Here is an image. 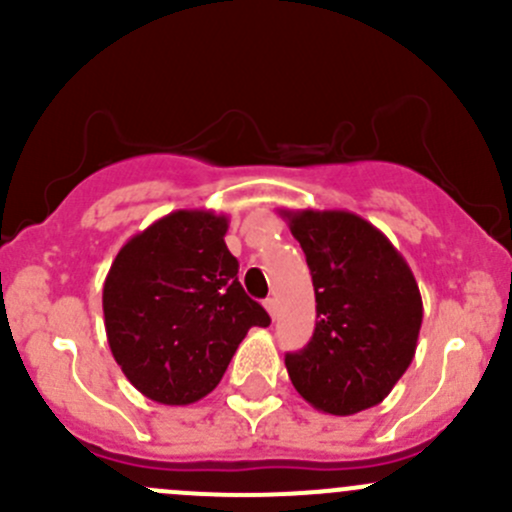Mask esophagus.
Segmentation results:
<instances>
[{
	"instance_id": "1",
	"label": "esophagus",
	"mask_w": 512,
	"mask_h": 512,
	"mask_svg": "<svg viewBox=\"0 0 512 512\" xmlns=\"http://www.w3.org/2000/svg\"><path fill=\"white\" fill-rule=\"evenodd\" d=\"M265 309H267V312H270V317L275 319V317H277V299L267 297V299H265Z\"/></svg>"
}]
</instances>
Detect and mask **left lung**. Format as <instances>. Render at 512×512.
<instances>
[{
	"instance_id": "left-lung-1",
	"label": "left lung",
	"mask_w": 512,
	"mask_h": 512,
	"mask_svg": "<svg viewBox=\"0 0 512 512\" xmlns=\"http://www.w3.org/2000/svg\"><path fill=\"white\" fill-rule=\"evenodd\" d=\"M312 272L317 324L285 356L309 406L352 416L381 404L414 361L423 319L414 272L389 237L347 210H282Z\"/></svg>"
}]
</instances>
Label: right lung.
Here are the masks:
<instances>
[{"instance_id":"1","label":"right lung","mask_w":512,"mask_h":512,"mask_svg":"<svg viewBox=\"0 0 512 512\" xmlns=\"http://www.w3.org/2000/svg\"><path fill=\"white\" fill-rule=\"evenodd\" d=\"M227 218L175 210L118 250L103 282L108 347L126 379L165 406H188L223 379L250 327L270 314L237 282Z\"/></svg>"}]
</instances>
